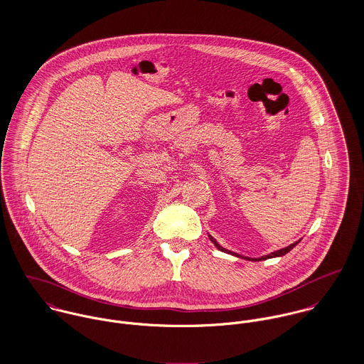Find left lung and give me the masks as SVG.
<instances>
[{"label": "left lung", "instance_id": "1", "mask_svg": "<svg viewBox=\"0 0 364 364\" xmlns=\"http://www.w3.org/2000/svg\"><path fill=\"white\" fill-rule=\"evenodd\" d=\"M208 237H210V241L215 245L217 250H220V251H223V252H227V254H231V255H234V257H238V258H244V259L248 260H264L270 259V258H277V257H283V255H286L287 252H290V251L300 242V241H297V242H294V244H291V245H289V247H286V248H282V250H279V251H274V252H272V254H269V255H264V257H260V258H247V257H241V255H238V254H235V252H231V251H228V250L220 247V244H218L211 235H208Z\"/></svg>", "mask_w": 364, "mask_h": 364}]
</instances>
